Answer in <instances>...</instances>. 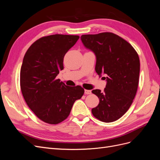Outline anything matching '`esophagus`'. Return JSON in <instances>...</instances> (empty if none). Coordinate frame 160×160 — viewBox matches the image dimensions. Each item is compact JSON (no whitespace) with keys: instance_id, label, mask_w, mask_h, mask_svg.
I'll list each match as a JSON object with an SVG mask.
<instances>
[{"instance_id":"34e87169","label":"esophagus","mask_w":160,"mask_h":160,"mask_svg":"<svg viewBox=\"0 0 160 160\" xmlns=\"http://www.w3.org/2000/svg\"><path fill=\"white\" fill-rule=\"evenodd\" d=\"M85 93L87 95H89L91 93V91L90 90H88V89H85Z\"/></svg>"}]
</instances>
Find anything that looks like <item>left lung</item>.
Returning <instances> with one entry per match:
<instances>
[{
	"mask_svg": "<svg viewBox=\"0 0 160 160\" xmlns=\"http://www.w3.org/2000/svg\"><path fill=\"white\" fill-rule=\"evenodd\" d=\"M84 46L96 56L95 71L107 81L104 91L94 89L99 103L91 109L103 122L118 120L127 112L136 95L140 69L139 58L131 44L112 32L81 37Z\"/></svg>",
	"mask_w": 160,
	"mask_h": 160,
	"instance_id": "1",
	"label": "left lung"
}]
</instances>
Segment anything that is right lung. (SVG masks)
Segmentation results:
<instances>
[{
    "mask_svg": "<svg viewBox=\"0 0 160 160\" xmlns=\"http://www.w3.org/2000/svg\"><path fill=\"white\" fill-rule=\"evenodd\" d=\"M79 38L78 35H52L34 42L23 58L20 72L22 94L37 117L58 124L68 117L84 89L67 86L56 77L63 69L65 55Z\"/></svg>",
    "mask_w": 160,
    "mask_h": 160,
    "instance_id": "add662e5",
    "label": "right lung"
}]
</instances>
